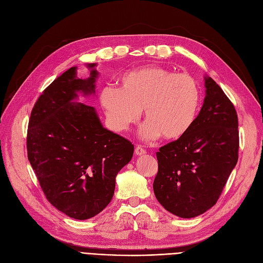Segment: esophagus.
Listing matches in <instances>:
<instances>
[{"label":"esophagus","mask_w":263,"mask_h":263,"mask_svg":"<svg viewBox=\"0 0 263 263\" xmlns=\"http://www.w3.org/2000/svg\"><path fill=\"white\" fill-rule=\"evenodd\" d=\"M145 154H146V151L144 149L143 147H141V146H136L135 147V155L141 156V155H145Z\"/></svg>","instance_id":"esophagus-1"}]
</instances>
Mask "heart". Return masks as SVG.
<instances>
[{
  "mask_svg": "<svg viewBox=\"0 0 263 263\" xmlns=\"http://www.w3.org/2000/svg\"><path fill=\"white\" fill-rule=\"evenodd\" d=\"M100 102L115 131L128 130L139 121L144 109L146 138L160 135L164 140L175 141L186 135L195 123L201 91L192 75L154 65L124 74L120 89L104 86Z\"/></svg>",
  "mask_w": 263,
  "mask_h": 263,
  "instance_id": "1",
  "label": "heart"
}]
</instances>
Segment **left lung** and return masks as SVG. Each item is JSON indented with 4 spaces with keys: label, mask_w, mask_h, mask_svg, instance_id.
Returning a JSON list of instances; mask_svg holds the SVG:
<instances>
[{
    "label": "left lung",
    "mask_w": 263,
    "mask_h": 263,
    "mask_svg": "<svg viewBox=\"0 0 263 263\" xmlns=\"http://www.w3.org/2000/svg\"><path fill=\"white\" fill-rule=\"evenodd\" d=\"M206 97L192 128L160 147L154 192L162 206L192 218L218 201L238 159V121L232 102L211 77Z\"/></svg>",
    "instance_id": "8db88e82"
}]
</instances>
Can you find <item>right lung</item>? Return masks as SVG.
<instances>
[{"label": "right lung", "instance_id": "1", "mask_svg": "<svg viewBox=\"0 0 263 263\" xmlns=\"http://www.w3.org/2000/svg\"><path fill=\"white\" fill-rule=\"evenodd\" d=\"M97 75L77 78L74 66L57 77L34 104L27 133L28 159L45 197L79 220L109 204L116 176L134 152L130 141L102 127L92 106L72 103L77 91L95 92Z\"/></svg>", "mask_w": 263, "mask_h": 263}]
</instances>
